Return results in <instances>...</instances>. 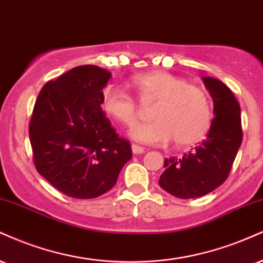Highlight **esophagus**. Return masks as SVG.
I'll use <instances>...</instances> for the list:
<instances>
[{
	"label": "esophagus",
	"instance_id": "34e87169",
	"mask_svg": "<svg viewBox=\"0 0 263 263\" xmlns=\"http://www.w3.org/2000/svg\"><path fill=\"white\" fill-rule=\"evenodd\" d=\"M132 152H134V154H142L144 153V148L141 147V145L136 144V143H132Z\"/></svg>",
	"mask_w": 263,
	"mask_h": 263
}]
</instances>
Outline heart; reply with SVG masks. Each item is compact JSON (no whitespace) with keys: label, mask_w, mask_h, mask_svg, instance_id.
<instances>
[{"label":"heart","mask_w":263,"mask_h":263,"mask_svg":"<svg viewBox=\"0 0 263 263\" xmlns=\"http://www.w3.org/2000/svg\"><path fill=\"white\" fill-rule=\"evenodd\" d=\"M131 85L143 105L154 104V120L136 126L131 131L134 140L148 144H165L174 140L178 147H187L200 142L210 131L213 106L203 88L165 71L136 74ZM101 109L127 127L135 126L141 116L137 100L115 85L103 89Z\"/></svg>","instance_id":"1"}]
</instances>
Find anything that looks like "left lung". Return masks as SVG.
I'll return each mask as SVG.
<instances>
[{"label":"left lung","instance_id":"obj_1","mask_svg":"<svg viewBox=\"0 0 263 263\" xmlns=\"http://www.w3.org/2000/svg\"><path fill=\"white\" fill-rule=\"evenodd\" d=\"M214 103V115L207 137L182 158L164 160L165 172L159 186L179 198L201 197L216 190L229 176L242 141L239 101L223 82L203 78Z\"/></svg>","mask_w":263,"mask_h":263}]
</instances>
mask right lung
Masks as SVG:
<instances>
[{
    "label": "right lung",
    "mask_w": 263,
    "mask_h": 263,
    "mask_svg": "<svg viewBox=\"0 0 263 263\" xmlns=\"http://www.w3.org/2000/svg\"><path fill=\"white\" fill-rule=\"evenodd\" d=\"M110 72L78 66L41 88L29 121L33 163L55 189L73 198H96L111 190L132 158L101 109Z\"/></svg>",
    "instance_id": "1"
}]
</instances>
